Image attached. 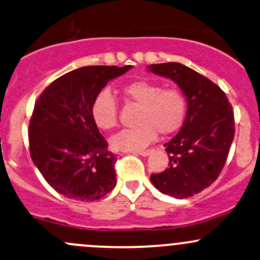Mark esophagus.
Segmentation results:
<instances>
[{
	"mask_svg": "<svg viewBox=\"0 0 260 260\" xmlns=\"http://www.w3.org/2000/svg\"><path fill=\"white\" fill-rule=\"evenodd\" d=\"M139 154V155H142V156H148L149 155L150 153H153V149H145V150H138V152H137Z\"/></svg>",
	"mask_w": 260,
	"mask_h": 260,
	"instance_id": "esophagus-1",
	"label": "esophagus"
}]
</instances>
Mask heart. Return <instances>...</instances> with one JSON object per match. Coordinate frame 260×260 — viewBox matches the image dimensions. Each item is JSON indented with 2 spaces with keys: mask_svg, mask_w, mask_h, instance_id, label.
<instances>
[{
  "mask_svg": "<svg viewBox=\"0 0 260 260\" xmlns=\"http://www.w3.org/2000/svg\"><path fill=\"white\" fill-rule=\"evenodd\" d=\"M123 95L139 105L136 123L111 139V145L118 152H129L145 147L155 138L176 132L184 123L187 113V100L178 88H162L150 80H136L122 87ZM91 117L100 129L108 131L117 125L118 107L108 90L100 91L91 105Z\"/></svg>",
  "mask_w": 260,
  "mask_h": 260,
  "instance_id": "obj_1",
  "label": "heart"
}]
</instances>
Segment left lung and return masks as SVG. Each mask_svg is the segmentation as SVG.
Returning a JSON list of instances; mask_svg holds the SVG:
<instances>
[{"mask_svg": "<svg viewBox=\"0 0 260 260\" xmlns=\"http://www.w3.org/2000/svg\"><path fill=\"white\" fill-rule=\"evenodd\" d=\"M156 75L172 79L187 100L180 132L164 144L169 168L152 174L160 192L187 199L209 187L221 174L235 137V116L226 93L211 80L180 62L149 65Z\"/></svg>", "mask_w": 260, "mask_h": 260, "instance_id": "8db88e82", "label": "left lung"}]
</instances>
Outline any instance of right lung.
<instances>
[{"mask_svg": "<svg viewBox=\"0 0 260 260\" xmlns=\"http://www.w3.org/2000/svg\"><path fill=\"white\" fill-rule=\"evenodd\" d=\"M132 65L84 67L60 76L41 93L29 121L30 158L54 190L96 201L116 186L117 156L91 117L93 99Z\"/></svg>", "mask_w": 260, "mask_h": 260, "instance_id": "1", "label": "right lung"}]
</instances>
